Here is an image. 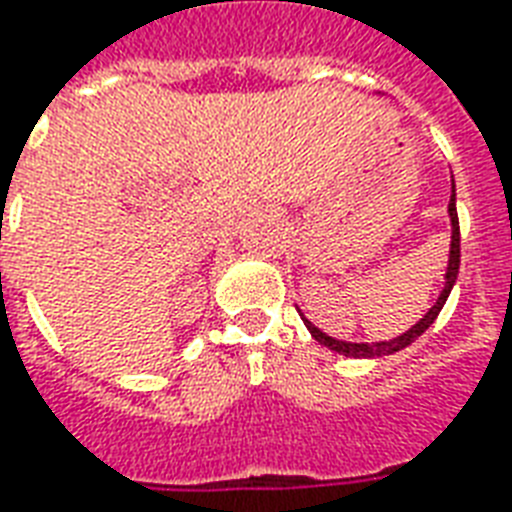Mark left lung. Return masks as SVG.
I'll return each mask as SVG.
<instances>
[{
    "label": "left lung",
    "instance_id": "8db88e82",
    "mask_svg": "<svg viewBox=\"0 0 512 512\" xmlns=\"http://www.w3.org/2000/svg\"><path fill=\"white\" fill-rule=\"evenodd\" d=\"M448 213H451V226H453V234H451V259H448V272H445V286H443V294L437 297L432 307H429V313L418 321L413 329H407L405 334H399L394 340H388V343H340V340H334V337H326L321 329H315L310 321L305 318V326L310 329L315 340L321 345H326L329 351L334 353H343V356H353V359H372V356H388V353H397L402 348H407L410 343H416L418 337L434 324V318L440 315L443 310L445 299L451 294L453 283H456V275H459V259H461V237H459V215H456V186H453V197H451V205H448Z\"/></svg>",
    "mask_w": 512,
    "mask_h": 512
}]
</instances>
